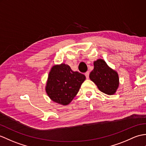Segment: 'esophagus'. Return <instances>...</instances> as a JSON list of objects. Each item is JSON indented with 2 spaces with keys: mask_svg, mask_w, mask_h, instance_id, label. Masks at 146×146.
Here are the masks:
<instances>
[{
  "mask_svg": "<svg viewBox=\"0 0 146 146\" xmlns=\"http://www.w3.org/2000/svg\"><path fill=\"white\" fill-rule=\"evenodd\" d=\"M89 75H90V72H87L85 73V76H86L87 79L89 78Z\"/></svg>",
  "mask_w": 146,
  "mask_h": 146,
  "instance_id": "1",
  "label": "esophagus"
}]
</instances>
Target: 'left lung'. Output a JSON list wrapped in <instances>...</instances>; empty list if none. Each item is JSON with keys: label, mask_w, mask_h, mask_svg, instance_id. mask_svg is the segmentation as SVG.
I'll use <instances>...</instances> for the list:
<instances>
[{"label": "left lung", "mask_w": 146, "mask_h": 146, "mask_svg": "<svg viewBox=\"0 0 146 146\" xmlns=\"http://www.w3.org/2000/svg\"><path fill=\"white\" fill-rule=\"evenodd\" d=\"M90 78L101 92L108 95L114 94L119 86L117 73L102 59L94 62V69L90 74Z\"/></svg>", "instance_id": "left-lung-1"}]
</instances>
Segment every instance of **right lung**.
Returning a JSON list of instances; mask_svg holds the SVG:
<instances>
[{
  "label": "right lung",
  "instance_id": "right-lung-1",
  "mask_svg": "<svg viewBox=\"0 0 146 146\" xmlns=\"http://www.w3.org/2000/svg\"><path fill=\"white\" fill-rule=\"evenodd\" d=\"M85 79L83 74L73 72L66 64L54 65L48 74L46 92L54 102L66 106L78 93Z\"/></svg>",
  "mask_w": 146,
  "mask_h": 146
}]
</instances>
